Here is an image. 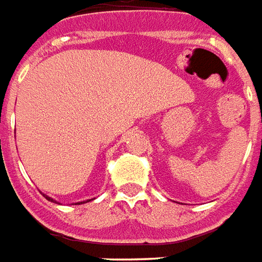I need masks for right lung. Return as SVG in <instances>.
Segmentation results:
<instances>
[{
	"label": "right lung",
	"mask_w": 262,
	"mask_h": 262,
	"mask_svg": "<svg viewBox=\"0 0 262 262\" xmlns=\"http://www.w3.org/2000/svg\"><path fill=\"white\" fill-rule=\"evenodd\" d=\"M44 197H46L47 200H50V201H52V203H54V200H52L51 197H47V195H44ZM55 203H57V201H55ZM83 203H86V201H83ZM76 204H80V203H76Z\"/></svg>",
	"instance_id": "right-lung-1"
}]
</instances>
